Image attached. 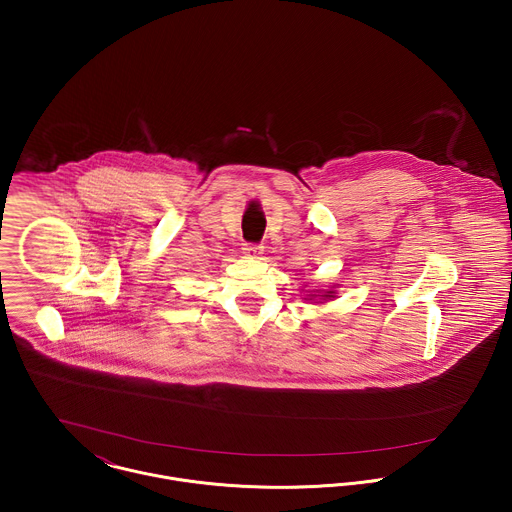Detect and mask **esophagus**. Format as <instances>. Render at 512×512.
<instances>
[{
  "mask_svg": "<svg viewBox=\"0 0 512 512\" xmlns=\"http://www.w3.org/2000/svg\"><path fill=\"white\" fill-rule=\"evenodd\" d=\"M244 254L250 258H260L264 254V246L262 244H246Z\"/></svg>",
  "mask_w": 512,
  "mask_h": 512,
  "instance_id": "obj_1",
  "label": "esophagus"
}]
</instances>
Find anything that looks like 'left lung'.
Masks as SVG:
<instances>
[{"mask_svg":"<svg viewBox=\"0 0 512 512\" xmlns=\"http://www.w3.org/2000/svg\"><path fill=\"white\" fill-rule=\"evenodd\" d=\"M333 293L335 292H325L321 295V299H331V297H333ZM311 297H315V295H309V299H311Z\"/></svg>","mask_w":512,"mask_h":512,"instance_id":"left-lung-1","label":"left lung"}]
</instances>
